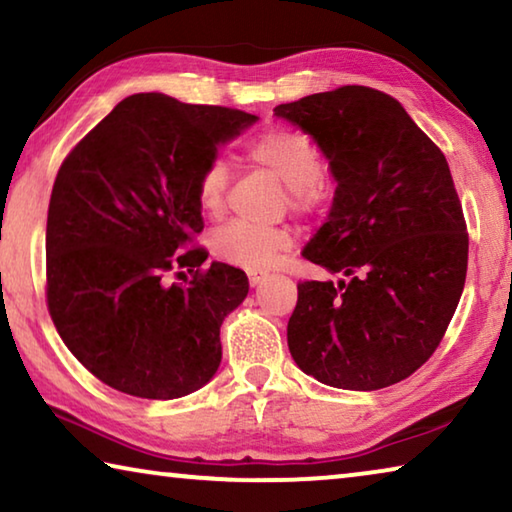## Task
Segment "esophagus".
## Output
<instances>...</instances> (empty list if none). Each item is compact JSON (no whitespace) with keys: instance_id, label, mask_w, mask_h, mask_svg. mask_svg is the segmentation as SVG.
I'll list each match as a JSON object with an SVG mask.
<instances>
[{"instance_id":"obj_1","label":"esophagus","mask_w":512,"mask_h":512,"mask_svg":"<svg viewBox=\"0 0 512 512\" xmlns=\"http://www.w3.org/2000/svg\"><path fill=\"white\" fill-rule=\"evenodd\" d=\"M266 277V273H257V271H253V273H248V282H250V287H257L259 282H262Z\"/></svg>"}]
</instances>
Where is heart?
Wrapping results in <instances>:
<instances>
[{"label": "heart", "mask_w": 512, "mask_h": 512, "mask_svg": "<svg viewBox=\"0 0 512 512\" xmlns=\"http://www.w3.org/2000/svg\"><path fill=\"white\" fill-rule=\"evenodd\" d=\"M248 158L259 167L271 169L287 185L289 205L309 212L323 196V155L307 135L289 128H268L248 144ZM230 173L223 160H210L198 173L196 198L203 212L219 216L225 207ZM293 244L287 228H266L244 219H232L212 232V250L223 262L250 271H262L275 264Z\"/></svg>", "instance_id": "b5f03b06"}]
</instances>
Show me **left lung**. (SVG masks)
Wrapping results in <instances>:
<instances>
[{
	"label": "left lung",
	"mask_w": 512,
	"mask_h": 512,
	"mask_svg": "<svg viewBox=\"0 0 512 512\" xmlns=\"http://www.w3.org/2000/svg\"><path fill=\"white\" fill-rule=\"evenodd\" d=\"M336 180L302 257L339 282H300L293 361L320 384L379 391L427 361L461 300L467 232L443 151L388 94L343 85L277 106Z\"/></svg>",
	"instance_id": "left-lung-1"
}]
</instances>
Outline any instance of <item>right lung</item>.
<instances>
[{
	"mask_svg": "<svg viewBox=\"0 0 512 512\" xmlns=\"http://www.w3.org/2000/svg\"><path fill=\"white\" fill-rule=\"evenodd\" d=\"M257 121L167 94L117 103L67 155L47 214V305L69 352L103 384L146 400L203 388L221 325L248 296L241 268L189 248L203 230L198 173ZM173 263L197 273L167 285Z\"/></svg>",
	"mask_w": 512,
	"mask_h": 512,
	"instance_id": "right-lung-1",
	"label": "right lung"
}]
</instances>
